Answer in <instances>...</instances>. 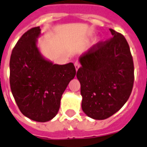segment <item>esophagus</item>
<instances>
[{
	"mask_svg": "<svg viewBox=\"0 0 147 147\" xmlns=\"http://www.w3.org/2000/svg\"><path fill=\"white\" fill-rule=\"evenodd\" d=\"M75 66H76V71H78V69L80 67V63L78 62V61H76V62L75 63Z\"/></svg>",
	"mask_w": 147,
	"mask_h": 147,
	"instance_id": "obj_1",
	"label": "esophagus"
}]
</instances>
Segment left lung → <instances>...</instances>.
<instances>
[{
	"label": "left lung",
	"mask_w": 147,
	"mask_h": 147,
	"mask_svg": "<svg viewBox=\"0 0 147 147\" xmlns=\"http://www.w3.org/2000/svg\"><path fill=\"white\" fill-rule=\"evenodd\" d=\"M112 37L99 41L80 57L77 71L83 97L81 107L88 117L105 119L117 112L130 96L134 63L123 34L110 29Z\"/></svg>",
	"instance_id": "8db88e82"
}]
</instances>
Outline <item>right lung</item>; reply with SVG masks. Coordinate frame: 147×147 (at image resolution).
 <instances>
[{
	"label": "right lung",
	"mask_w": 147,
	"mask_h": 147,
	"mask_svg": "<svg viewBox=\"0 0 147 147\" xmlns=\"http://www.w3.org/2000/svg\"><path fill=\"white\" fill-rule=\"evenodd\" d=\"M41 29L25 32L13 48L9 61V84L20 111L37 122L54 118L69 81L76 76L72 63L53 64L42 58L36 47Z\"/></svg>",
	"instance_id": "right-lung-1"
}]
</instances>
